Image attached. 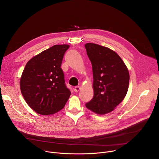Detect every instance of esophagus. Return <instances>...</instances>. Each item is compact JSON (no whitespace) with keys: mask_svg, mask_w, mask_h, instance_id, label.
I'll list each match as a JSON object with an SVG mask.
<instances>
[{"mask_svg":"<svg viewBox=\"0 0 159 159\" xmlns=\"http://www.w3.org/2000/svg\"><path fill=\"white\" fill-rule=\"evenodd\" d=\"M81 87H79V86L75 87V92H78L81 90Z\"/></svg>","mask_w":159,"mask_h":159,"instance_id":"esophagus-1","label":"esophagus"}]
</instances>
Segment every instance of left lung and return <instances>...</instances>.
<instances>
[{"instance_id":"8db88e82","label":"left lung","mask_w":159,"mask_h":159,"mask_svg":"<svg viewBox=\"0 0 159 159\" xmlns=\"http://www.w3.org/2000/svg\"><path fill=\"white\" fill-rule=\"evenodd\" d=\"M84 46L92 66L94 92L86 107L103 115L113 111L124 99L129 89V70L111 49L94 43H87Z\"/></svg>"}]
</instances>
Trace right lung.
I'll list each match as a JSON object with an SVG mask.
<instances>
[{
	"label": "right lung",
	"instance_id": "obj_1",
	"mask_svg": "<svg viewBox=\"0 0 159 159\" xmlns=\"http://www.w3.org/2000/svg\"><path fill=\"white\" fill-rule=\"evenodd\" d=\"M68 44H57L33 57L27 63L20 78L24 99L34 111L53 115L66 105L70 91L65 84L60 66Z\"/></svg>",
	"mask_w": 159,
	"mask_h": 159
}]
</instances>
